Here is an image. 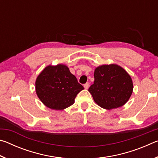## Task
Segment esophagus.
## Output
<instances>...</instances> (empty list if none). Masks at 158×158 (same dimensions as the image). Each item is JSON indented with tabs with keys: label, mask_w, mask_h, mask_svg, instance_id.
<instances>
[{
	"label": "esophagus",
	"mask_w": 158,
	"mask_h": 158,
	"mask_svg": "<svg viewBox=\"0 0 158 158\" xmlns=\"http://www.w3.org/2000/svg\"><path fill=\"white\" fill-rule=\"evenodd\" d=\"M89 85H90V84L89 82L88 83H86V84H85L84 85V89H88L89 88Z\"/></svg>",
	"instance_id": "34e87169"
}]
</instances>
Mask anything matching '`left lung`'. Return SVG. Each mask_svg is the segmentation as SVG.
I'll return each instance as SVG.
<instances>
[{
    "instance_id": "8db88e82",
    "label": "left lung",
    "mask_w": 158,
    "mask_h": 158,
    "mask_svg": "<svg viewBox=\"0 0 158 158\" xmlns=\"http://www.w3.org/2000/svg\"><path fill=\"white\" fill-rule=\"evenodd\" d=\"M95 81L89 88L95 103L105 109H116L129 100L133 91L132 78L116 64L102 65L95 69Z\"/></svg>"
}]
</instances>
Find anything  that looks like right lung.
Returning a JSON list of instances; mask_svg holds the SVG:
<instances>
[{"mask_svg": "<svg viewBox=\"0 0 158 158\" xmlns=\"http://www.w3.org/2000/svg\"><path fill=\"white\" fill-rule=\"evenodd\" d=\"M82 90L83 85L63 64L47 66L35 81L37 97L47 107L54 110H63L73 105Z\"/></svg>", "mask_w": 158, "mask_h": 158, "instance_id": "right-lung-1", "label": "right lung"}]
</instances>
